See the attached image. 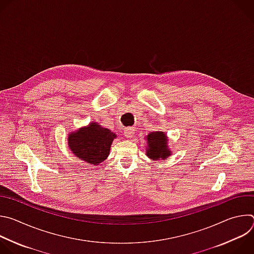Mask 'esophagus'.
Returning <instances> with one entry per match:
<instances>
[{
  "mask_svg": "<svg viewBox=\"0 0 254 254\" xmlns=\"http://www.w3.org/2000/svg\"><path fill=\"white\" fill-rule=\"evenodd\" d=\"M134 133H135L134 127H127V128L125 129V135H126L127 137H132Z\"/></svg>",
  "mask_w": 254,
  "mask_h": 254,
  "instance_id": "obj_1",
  "label": "esophagus"
}]
</instances>
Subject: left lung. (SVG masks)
<instances>
[{
  "label": "left lung",
  "mask_w": 254,
  "mask_h": 254,
  "mask_svg": "<svg viewBox=\"0 0 254 254\" xmlns=\"http://www.w3.org/2000/svg\"><path fill=\"white\" fill-rule=\"evenodd\" d=\"M149 148L147 155L153 160H165L171 155L169 149H167V136L163 131L151 132L147 136Z\"/></svg>",
  "instance_id": "obj_1"
}]
</instances>
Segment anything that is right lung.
<instances>
[{
  "label": "right lung",
  "instance_id": "right-lung-1",
  "mask_svg": "<svg viewBox=\"0 0 254 254\" xmlns=\"http://www.w3.org/2000/svg\"><path fill=\"white\" fill-rule=\"evenodd\" d=\"M117 135L108 128L92 123L87 127L80 128L68 136V146L76 157L92 165L103 162L111 151V146Z\"/></svg>",
  "mask_w": 254,
  "mask_h": 254
}]
</instances>
